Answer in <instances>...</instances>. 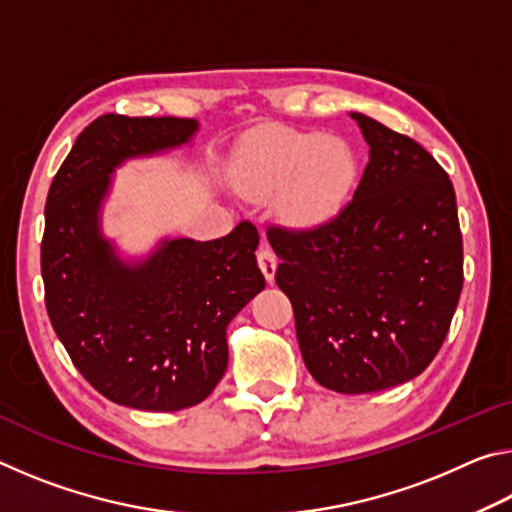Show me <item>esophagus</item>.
Returning <instances> with one entry per match:
<instances>
[{
  "label": "esophagus",
  "mask_w": 512,
  "mask_h": 512,
  "mask_svg": "<svg viewBox=\"0 0 512 512\" xmlns=\"http://www.w3.org/2000/svg\"><path fill=\"white\" fill-rule=\"evenodd\" d=\"M257 264L262 268V273L266 277V282L275 280V268H277V257L268 246H262L257 253Z\"/></svg>",
  "instance_id": "esophagus-1"
}]
</instances>
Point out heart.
Segmentation results:
<instances>
[{"mask_svg":"<svg viewBox=\"0 0 512 512\" xmlns=\"http://www.w3.org/2000/svg\"><path fill=\"white\" fill-rule=\"evenodd\" d=\"M357 178V158L339 137L264 128L239 146L235 183L253 198L284 196V219L316 228L339 214Z\"/></svg>","mask_w":512,"mask_h":512,"instance_id":"obj_1","label":"heart"}]
</instances>
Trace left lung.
<instances>
[{
	"instance_id": "8db88e82",
	"label": "left lung",
	"mask_w": 512,
	"mask_h": 512,
	"mask_svg": "<svg viewBox=\"0 0 512 512\" xmlns=\"http://www.w3.org/2000/svg\"><path fill=\"white\" fill-rule=\"evenodd\" d=\"M350 117L370 146L352 201L316 228L266 235L311 377L361 395L418 377L438 354L463 289V237L454 185L433 155Z\"/></svg>"
}]
</instances>
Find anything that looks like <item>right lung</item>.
Returning a JSON list of instances; mask_svg holds the SVG:
<instances>
[{"instance_id":"add662e5","label":"right lung","mask_w":512,"mask_h":512,"mask_svg":"<svg viewBox=\"0 0 512 512\" xmlns=\"http://www.w3.org/2000/svg\"><path fill=\"white\" fill-rule=\"evenodd\" d=\"M196 131V119L101 115L76 137L47 194L40 266L51 325L103 397L140 411L203 402L228 368L225 329L266 287L248 221L214 241L162 239L135 264L101 235L112 171Z\"/></svg>"}]
</instances>
